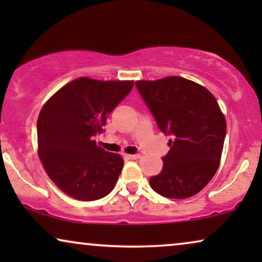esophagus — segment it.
Wrapping results in <instances>:
<instances>
[{"label":"esophagus","instance_id":"34e87169","mask_svg":"<svg viewBox=\"0 0 262 262\" xmlns=\"http://www.w3.org/2000/svg\"><path fill=\"white\" fill-rule=\"evenodd\" d=\"M125 157H126L127 160H137L141 157V155H139V154H135V155H125Z\"/></svg>","mask_w":262,"mask_h":262}]
</instances>
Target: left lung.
I'll list each match as a JSON object with an SVG mask.
<instances>
[{
	"label": "left lung",
	"mask_w": 262,
	"mask_h": 262,
	"mask_svg": "<svg viewBox=\"0 0 262 262\" xmlns=\"http://www.w3.org/2000/svg\"><path fill=\"white\" fill-rule=\"evenodd\" d=\"M156 123L170 135L162 171L150 178L159 194L185 199L196 194L220 167L227 121L217 100L202 84L180 76L136 81Z\"/></svg>",
	"instance_id": "obj_1"
}]
</instances>
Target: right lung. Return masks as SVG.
I'll return each mask as SVG.
<instances>
[{
  "label": "right lung",
  "mask_w": 262,
  "mask_h": 262,
  "mask_svg": "<svg viewBox=\"0 0 262 262\" xmlns=\"http://www.w3.org/2000/svg\"><path fill=\"white\" fill-rule=\"evenodd\" d=\"M134 81L75 78L44 103L37 123L38 155L49 178L71 198L91 202L114 188L124 166L94 137Z\"/></svg>",
  "instance_id": "right-lung-1"
}]
</instances>
